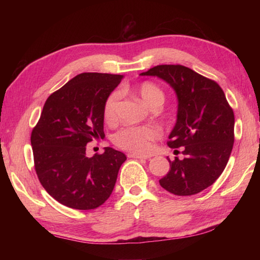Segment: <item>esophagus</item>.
Listing matches in <instances>:
<instances>
[{
	"instance_id": "1",
	"label": "esophagus",
	"mask_w": 260,
	"mask_h": 260,
	"mask_svg": "<svg viewBox=\"0 0 260 260\" xmlns=\"http://www.w3.org/2000/svg\"><path fill=\"white\" fill-rule=\"evenodd\" d=\"M129 158H138V159H149L151 156H148V155H139V153H128Z\"/></svg>"
}]
</instances>
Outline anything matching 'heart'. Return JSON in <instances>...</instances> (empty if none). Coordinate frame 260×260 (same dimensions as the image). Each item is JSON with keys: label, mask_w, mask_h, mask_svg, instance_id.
Listing matches in <instances>:
<instances>
[{"label": "heart", "mask_w": 260, "mask_h": 260, "mask_svg": "<svg viewBox=\"0 0 260 260\" xmlns=\"http://www.w3.org/2000/svg\"><path fill=\"white\" fill-rule=\"evenodd\" d=\"M136 95L150 108H160L165 101V94L155 83L144 81L136 87ZM119 95L112 93L104 103L103 116L107 121H113L117 116ZM160 136V129L156 126H129L120 129L113 136V142L121 149L138 153L150 151L152 142Z\"/></svg>", "instance_id": "b5f03b06"}]
</instances>
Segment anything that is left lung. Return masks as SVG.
Listing matches in <instances>:
<instances>
[{"label": "left lung", "instance_id": "8db88e82", "mask_svg": "<svg viewBox=\"0 0 260 260\" xmlns=\"http://www.w3.org/2000/svg\"><path fill=\"white\" fill-rule=\"evenodd\" d=\"M140 76L162 79L178 98L177 122L167 146L183 148L184 158H167L170 171L160 186L177 196L201 192L221 175L234 144V112L225 93L217 82L183 65H157Z\"/></svg>", "mask_w": 260, "mask_h": 260}]
</instances>
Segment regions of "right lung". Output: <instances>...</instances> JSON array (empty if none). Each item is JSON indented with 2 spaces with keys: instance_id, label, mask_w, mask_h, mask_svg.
<instances>
[{
  "instance_id": "right-lung-1",
  "label": "right lung",
  "mask_w": 260,
  "mask_h": 260,
  "mask_svg": "<svg viewBox=\"0 0 260 260\" xmlns=\"http://www.w3.org/2000/svg\"><path fill=\"white\" fill-rule=\"evenodd\" d=\"M120 74H78L52 93L32 131L34 167L42 187L60 204L93 210L107 201L114 188L125 153L104 148L86 155L93 139H103V108L119 85Z\"/></svg>"
}]
</instances>
